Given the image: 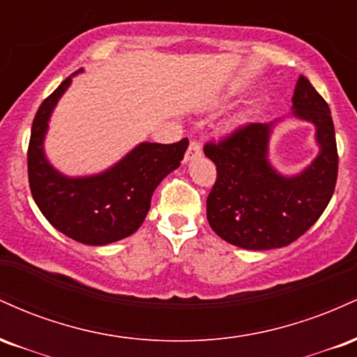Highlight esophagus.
I'll list each match as a JSON object with an SVG mask.
<instances>
[{
  "instance_id": "1",
  "label": "esophagus",
  "mask_w": 357,
  "mask_h": 357,
  "mask_svg": "<svg viewBox=\"0 0 357 357\" xmlns=\"http://www.w3.org/2000/svg\"><path fill=\"white\" fill-rule=\"evenodd\" d=\"M202 154V142H199V139L196 137H191L190 141V146H188V151H186V155H184V161H191V159L198 158V155Z\"/></svg>"
}]
</instances>
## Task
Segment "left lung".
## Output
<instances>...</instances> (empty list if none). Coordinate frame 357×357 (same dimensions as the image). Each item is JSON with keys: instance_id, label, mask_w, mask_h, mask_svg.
<instances>
[{"instance_id": "8db88e82", "label": "left lung", "mask_w": 357, "mask_h": 357, "mask_svg": "<svg viewBox=\"0 0 357 357\" xmlns=\"http://www.w3.org/2000/svg\"><path fill=\"white\" fill-rule=\"evenodd\" d=\"M292 104L297 117L317 127L321 144V154L301 176L284 178L270 167V126L260 122L238 126L203 147L216 166L206 218L228 243L247 250L287 247L321 218L333 198L339 154L329 105L305 77L297 82Z\"/></svg>"}]
</instances>
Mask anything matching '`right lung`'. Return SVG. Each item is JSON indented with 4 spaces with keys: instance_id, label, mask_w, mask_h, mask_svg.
<instances>
[{
    "instance_id": "add662e5",
    "label": "right lung",
    "mask_w": 357,
    "mask_h": 357,
    "mask_svg": "<svg viewBox=\"0 0 357 357\" xmlns=\"http://www.w3.org/2000/svg\"><path fill=\"white\" fill-rule=\"evenodd\" d=\"M70 80L67 77L61 82L36 110L26 153L28 183L36 206L52 227L80 243L107 245L141 227L158 184L181 165L188 139L173 144L142 142L105 173L65 178L45 159L43 136Z\"/></svg>"
}]
</instances>
